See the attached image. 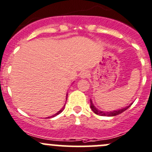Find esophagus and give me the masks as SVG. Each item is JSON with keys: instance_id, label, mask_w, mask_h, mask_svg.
<instances>
[{"instance_id": "obj_1", "label": "esophagus", "mask_w": 152, "mask_h": 152, "mask_svg": "<svg viewBox=\"0 0 152 152\" xmlns=\"http://www.w3.org/2000/svg\"><path fill=\"white\" fill-rule=\"evenodd\" d=\"M89 72L87 71V70H84V71H82L80 73V78L81 79H86V78H88L89 76Z\"/></svg>"}]
</instances>
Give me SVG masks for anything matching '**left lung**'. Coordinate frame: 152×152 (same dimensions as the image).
<instances>
[{"label":"left lung","instance_id":"obj_1","mask_svg":"<svg viewBox=\"0 0 152 152\" xmlns=\"http://www.w3.org/2000/svg\"><path fill=\"white\" fill-rule=\"evenodd\" d=\"M133 103V102H132ZM132 103H131L129 105H128L127 107H123L121 109H118V110H112V111H102V110H100L99 109H97L96 107L94 106V104H93V102L92 100L91 99V108L96 114L97 115H99V116H107V117H114V116H117L122 113L123 112H124L125 110H127L129 107L131 106V104H132Z\"/></svg>","mask_w":152,"mask_h":152}]
</instances>
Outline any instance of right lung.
<instances>
[{
  "instance_id": "right-lung-1",
  "label": "right lung",
  "mask_w": 152,
  "mask_h": 152,
  "mask_svg": "<svg viewBox=\"0 0 152 152\" xmlns=\"http://www.w3.org/2000/svg\"><path fill=\"white\" fill-rule=\"evenodd\" d=\"M67 95H68V94H67V95H66V100H67ZM64 106H65V105H64V107H63L61 109V110H58V111L57 112V113H56V114H54V115L51 116V117H56V116H57V115H58V114H59L60 113H61V112L63 111V110H64ZM48 118H50V117H48Z\"/></svg>"
}]
</instances>
